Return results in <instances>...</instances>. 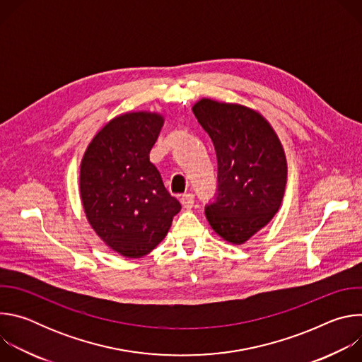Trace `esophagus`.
<instances>
[{"label":"esophagus","mask_w":362,"mask_h":362,"mask_svg":"<svg viewBox=\"0 0 362 362\" xmlns=\"http://www.w3.org/2000/svg\"><path fill=\"white\" fill-rule=\"evenodd\" d=\"M180 203L185 209H192L193 204H194V194L193 193H185L180 197Z\"/></svg>","instance_id":"obj_1"}]
</instances>
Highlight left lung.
Listing matches in <instances>:
<instances>
[{
  "instance_id": "8db88e82",
  "label": "left lung",
  "mask_w": 362,
  "mask_h": 362,
  "mask_svg": "<svg viewBox=\"0 0 362 362\" xmlns=\"http://www.w3.org/2000/svg\"><path fill=\"white\" fill-rule=\"evenodd\" d=\"M192 110L218 156L219 193L206 218L222 239L242 245L281 208L288 177L284 146L269 122L246 106L200 98Z\"/></svg>"
}]
</instances>
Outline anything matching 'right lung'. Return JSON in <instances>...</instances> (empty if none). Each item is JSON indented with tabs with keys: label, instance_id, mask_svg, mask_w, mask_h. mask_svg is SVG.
Listing matches in <instances>:
<instances>
[{
	"label": "right lung",
	"instance_id": "add662e5",
	"mask_svg": "<svg viewBox=\"0 0 362 362\" xmlns=\"http://www.w3.org/2000/svg\"><path fill=\"white\" fill-rule=\"evenodd\" d=\"M163 123L160 113L120 115L98 130L81 159L86 218L98 238L124 257L151 252L182 209L148 159Z\"/></svg>",
	"mask_w": 362,
	"mask_h": 362
}]
</instances>
